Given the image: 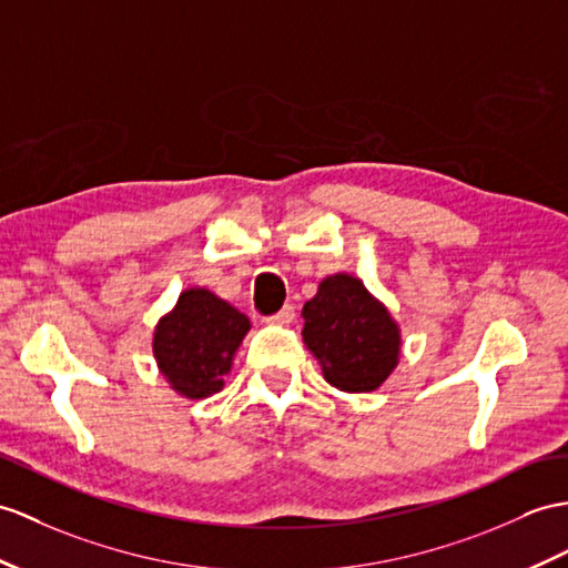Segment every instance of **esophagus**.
<instances>
[{
    "instance_id": "34e87169",
    "label": "esophagus",
    "mask_w": 568,
    "mask_h": 568,
    "mask_svg": "<svg viewBox=\"0 0 568 568\" xmlns=\"http://www.w3.org/2000/svg\"><path fill=\"white\" fill-rule=\"evenodd\" d=\"M294 317H296L294 306H284L280 313L272 315V317H267V323H270V325H292V323H294Z\"/></svg>"
}]
</instances>
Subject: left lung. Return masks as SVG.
<instances>
[{"label": "left lung", "instance_id": "left-lung-1", "mask_svg": "<svg viewBox=\"0 0 568 568\" xmlns=\"http://www.w3.org/2000/svg\"><path fill=\"white\" fill-rule=\"evenodd\" d=\"M301 337L342 393H371L393 376L403 352V332L388 306L354 274L337 272L317 284L301 311Z\"/></svg>", "mask_w": 568, "mask_h": 568}]
</instances>
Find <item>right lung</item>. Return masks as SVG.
Here are the masks:
<instances>
[{"label":"right lung","mask_w":568,"mask_h":568,"mask_svg":"<svg viewBox=\"0 0 568 568\" xmlns=\"http://www.w3.org/2000/svg\"><path fill=\"white\" fill-rule=\"evenodd\" d=\"M247 332V315L210 288L190 286L159 317L151 352L171 390L187 399H204L224 388Z\"/></svg>","instance_id":"obj_1"}]
</instances>
